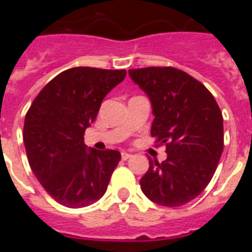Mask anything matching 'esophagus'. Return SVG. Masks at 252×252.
I'll use <instances>...</instances> for the list:
<instances>
[{
    "mask_svg": "<svg viewBox=\"0 0 252 252\" xmlns=\"http://www.w3.org/2000/svg\"><path fill=\"white\" fill-rule=\"evenodd\" d=\"M131 157H132V155H131L130 153H126V151H124V153L121 154V158H122V160H127V159H130Z\"/></svg>",
    "mask_w": 252,
    "mask_h": 252,
    "instance_id": "obj_1",
    "label": "esophagus"
}]
</instances>
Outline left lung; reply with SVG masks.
<instances>
[{"label":"left lung","mask_w":252,"mask_h":252,"mask_svg":"<svg viewBox=\"0 0 252 252\" xmlns=\"http://www.w3.org/2000/svg\"><path fill=\"white\" fill-rule=\"evenodd\" d=\"M128 75L150 99L151 136L166 144L164 161L149 159L140 180L154 203L179 207L201 194L223 150V117L206 87L171 66L130 69Z\"/></svg>","instance_id":"left-lung-1"}]
</instances>
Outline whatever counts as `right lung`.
I'll list each match as a JSON object with an SVG mask.
<instances>
[{
    "mask_svg": "<svg viewBox=\"0 0 252 252\" xmlns=\"http://www.w3.org/2000/svg\"><path fill=\"white\" fill-rule=\"evenodd\" d=\"M125 77L126 70L75 66L53 78L29 108L22 135L29 164L58 203L82 208L106 193L121 154L88 148L84 132Z\"/></svg>",
    "mask_w": 252,
    "mask_h": 252,
    "instance_id": "right-lung-1",
    "label": "right lung"
}]
</instances>
